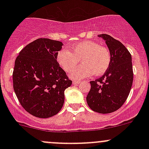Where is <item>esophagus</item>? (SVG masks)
<instances>
[{"instance_id": "34e87169", "label": "esophagus", "mask_w": 149, "mask_h": 149, "mask_svg": "<svg viewBox=\"0 0 149 149\" xmlns=\"http://www.w3.org/2000/svg\"><path fill=\"white\" fill-rule=\"evenodd\" d=\"M79 84H81V82L79 81H73V84H74V85H78Z\"/></svg>"}]
</instances>
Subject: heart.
Masks as SVG:
<instances>
[{
  "instance_id": "heart-1",
  "label": "heart",
  "mask_w": 149,
  "mask_h": 149,
  "mask_svg": "<svg viewBox=\"0 0 149 149\" xmlns=\"http://www.w3.org/2000/svg\"><path fill=\"white\" fill-rule=\"evenodd\" d=\"M80 60L83 65L70 74V78L76 80L88 77L93 73L95 76L104 74L110 65V52L95 42L84 41L73 46L71 52L61 49L57 53L58 63L68 73L79 65Z\"/></svg>"
}]
</instances>
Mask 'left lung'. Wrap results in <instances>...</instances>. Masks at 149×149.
Returning <instances> with one entry per match:
<instances>
[{"label": "left lung", "instance_id": "1", "mask_svg": "<svg viewBox=\"0 0 149 149\" xmlns=\"http://www.w3.org/2000/svg\"><path fill=\"white\" fill-rule=\"evenodd\" d=\"M105 40L111 55L109 68L100 79L90 81L86 97L94 112L107 114L118 110L127 100L133 80L131 55L123 44L106 34L98 35Z\"/></svg>", "mask_w": 149, "mask_h": 149}]
</instances>
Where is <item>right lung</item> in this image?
Wrapping results in <instances>:
<instances>
[{
  "mask_svg": "<svg viewBox=\"0 0 149 149\" xmlns=\"http://www.w3.org/2000/svg\"><path fill=\"white\" fill-rule=\"evenodd\" d=\"M60 41L40 38L23 48L15 61L13 85L21 105L40 118L54 116L62 109L64 91L72 81L60 67Z\"/></svg>",
  "mask_w": 149,
  "mask_h": 149,
  "instance_id": "add662e5",
  "label": "right lung"
}]
</instances>
